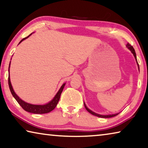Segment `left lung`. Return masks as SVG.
Segmentation results:
<instances>
[{"label": "left lung", "instance_id": "obj_1", "mask_svg": "<svg viewBox=\"0 0 148 148\" xmlns=\"http://www.w3.org/2000/svg\"><path fill=\"white\" fill-rule=\"evenodd\" d=\"M126 47H127L131 51V52H132V53H133V55H134V56L136 60V61H137V59H136V55L135 50H134V49L133 48V47H132V45H130V43H128L127 45H126ZM137 63H138V61H137ZM138 68H139V64H138ZM84 106H85V108L86 109L87 111H88L89 112H90V113H91V114H93V115L97 116H98V117H101V118H111V117H113V116H116L117 114H119V113H116V114H109V115H101V114H97V113H95V112H94L91 111L90 109H89L88 108L86 107V105L85 103H84Z\"/></svg>", "mask_w": 148, "mask_h": 148}]
</instances>
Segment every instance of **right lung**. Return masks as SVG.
<instances>
[{
	"label": "right lung",
	"instance_id": "add662e5",
	"mask_svg": "<svg viewBox=\"0 0 148 148\" xmlns=\"http://www.w3.org/2000/svg\"><path fill=\"white\" fill-rule=\"evenodd\" d=\"M30 35L29 36H28L27 37H25V38L22 39V40L20 41L19 44L22 41L24 40V39H25L26 38H27L28 37L30 36ZM10 64H9V68H10ZM8 86H9V88H10V90L11 91L12 95H13V97L15 98V99L17 101V102L20 105V106L22 107L25 111H26L29 112H32V113H35V114H45V113H48V112L53 111V110L56 107V106H57L58 101L60 99V95H61L62 91L63 90V88H64V87L65 86V84H63V85L61 86V88H60L59 90H58L57 93L55 96V97H54L50 102L43 105L29 104L20 99V97L15 93L14 91L12 88V86L11 85L10 76H8Z\"/></svg>",
	"mask_w": 148,
	"mask_h": 148
}]
</instances>
